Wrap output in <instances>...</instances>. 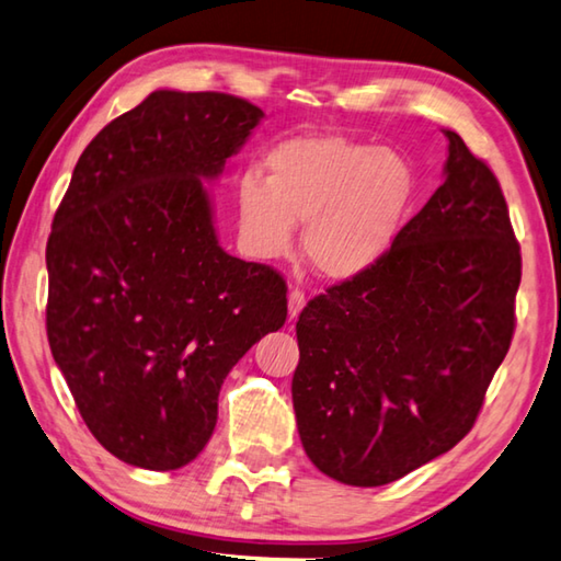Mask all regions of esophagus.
Returning a JSON list of instances; mask_svg holds the SVG:
<instances>
[{"label": "esophagus", "instance_id": "esophagus-1", "mask_svg": "<svg viewBox=\"0 0 561 561\" xmlns=\"http://www.w3.org/2000/svg\"><path fill=\"white\" fill-rule=\"evenodd\" d=\"M304 304H307V291H304V289H291L289 291V319L291 321L301 313Z\"/></svg>", "mask_w": 561, "mask_h": 561}]
</instances>
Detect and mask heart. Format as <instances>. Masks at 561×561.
Wrapping results in <instances>:
<instances>
[{"label": "heart", "mask_w": 561, "mask_h": 561, "mask_svg": "<svg viewBox=\"0 0 561 561\" xmlns=\"http://www.w3.org/2000/svg\"><path fill=\"white\" fill-rule=\"evenodd\" d=\"M267 176L245 171L236 186L240 238L257 260L284 257L304 228V254L329 279L375 267L400 238L416 174L400 151L345 137H297L274 147Z\"/></svg>", "instance_id": "heart-1"}]
</instances>
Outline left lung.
Here are the masks:
<instances>
[{
    "label": "left lung",
    "instance_id": "8db88e82",
    "mask_svg": "<svg viewBox=\"0 0 561 561\" xmlns=\"http://www.w3.org/2000/svg\"><path fill=\"white\" fill-rule=\"evenodd\" d=\"M444 135L446 181L390 252L297 321L304 451L345 485L392 483L454 449L513 341L523 257L501 183Z\"/></svg>",
    "mask_w": 561,
    "mask_h": 561
}]
</instances>
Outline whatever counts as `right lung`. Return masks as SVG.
Here are the masks:
<instances>
[{"label":"right lung","mask_w":561,"mask_h":561,"mask_svg":"<svg viewBox=\"0 0 561 561\" xmlns=\"http://www.w3.org/2000/svg\"><path fill=\"white\" fill-rule=\"evenodd\" d=\"M264 112L157 90L90 141L54 216L46 331L88 430L129 466L174 471L218 422L220 385L287 321V284L218 245V179Z\"/></svg>","instance_id":"add662e5"}]
</instances>
